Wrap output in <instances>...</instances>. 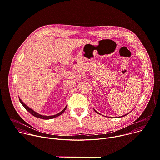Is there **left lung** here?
I'll return each mask as SVG.
<instances>
[{
    "instance_id": "obj_1",
    "label": "left lung",
    "mask_w": 160,
    "mask_h": 160,
    "mask_svg": "<svg viewBox=\"0 0 160 160\" xmlns=\"http://www.w3.org/2000/svg\"><path fill=\"white\" fill-rule=\"evenodd\" d=\"M94 111H96V112H97V113H98V114H99V112H97V111H96V110H95V109H94ZM128 114H129V113H128ZM125 114V115H123V116H120V117H124V116H126V115H127V114ZM120 117H119V118H120Z\"/></svg>"
}]
</instances>
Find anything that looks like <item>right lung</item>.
Instances as JSON below:
<instances>
[{
    "label": "right lung",
    "mask_w": 160,
    "mask_h": 160,
    "mask_svg": "<svg viewBox=\"0 0 160 160\" xmlns=\"http://www.w3.org/2000/svg\"><path fill=\"white\" fill-rule=\"evenodd\" d=\"M19 98V101H20L21 103L22 104V106L26 108V109L29 112H30L32 115H33L34 116H35V117H36V118H41V119H52V118H56V117L60 116L61 114H62L65 111V110H66V109L67 108V106H66L65 107V108H64L62 111H61L60 112H59V113L57 114L52 115V116H44V115H41V114H39V113H38V112H36V111H34L33 109H32L31 108H30L29 107H28L26 104H25L22 101V100L20 99V98Z\"/></svg>",
    "instance_id": "1"
}]
</instances>
